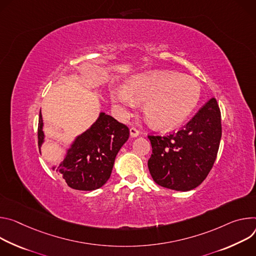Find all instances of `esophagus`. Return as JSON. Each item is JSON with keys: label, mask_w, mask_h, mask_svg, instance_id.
<instances>
[{"label": "esophagus", "mask_w": 256, "mask_h": 256, "mask_svg": "<svg viewBox=\"0 0 256 256\" xmlns=\"http://www.w3.org/2000/svg\"><path fill=\"white\" fill-rule=\"evenodd\" d=\"M130 135H131V137L135 138V137H137L139 135V131L136 128L132 127V128H130Z\"/></svg>", "instance_id": "34e87169"}]
</instances>
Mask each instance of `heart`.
Returning <instances> with one entry per match:
<instances>
[{
    "label": "heart",
    "instance_id": "1",
    "mask_svg": "<svg viewBox=\"0 0 256 256\" xmlns=\"http://www.w3.org/2000/svg\"><path fill=\"white\" fill-rule=\"evenodd\" d=\"M200 96L202 86L195 79L171 71L136 75L125 88L110 92L114 106L123 117L136 108V100L146 102V121L162 130L180 126L191 115Z\"/></svg>",
    "mask_w": 256,
    "mask_h": 256
}]
</instances>
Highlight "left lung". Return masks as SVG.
<instances>
[{
  "label": "left lung",
  "mask_w": 256,
  "mask_h": 256,
  "mask_svg": "<svg viewBox=\"0 0 256 256\" xmlns=\"http://www.w3.org/2000/svg\"><path fill=\"white\" fill-rule=\"evenodd\" d=\"M220 137V110L216 98L208 100L180 131L148 136L152 154L148 164L154 181L176 191L200 186L214 166Z\"/></svg>",
  "instance_id": "obj_1"
}]
</instances>
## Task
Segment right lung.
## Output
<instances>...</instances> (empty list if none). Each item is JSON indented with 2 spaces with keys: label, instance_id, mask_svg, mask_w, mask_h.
I'll use <instances>...</instances> for the list:
<instances>
[{
  "label": "right lung",
  "instance_id": "add662e5",
  "mask_svg": "<svg viewBox=\"0 0 256 256\" xmlns=\"http://www.w3.org/2000/svg\"><path fill=\"white\" fill-rule=\"evenodd\" d=\"M38 148L44 142L42 112L38 119ZM129 138V129L100 112L96 122L77 135L66 148L64 158L54 170L67 185L76 190L92 191L110 179L115 158Z\"/></svg>",
  "mask_w": 256,
  "mask_h": 256
}]
</instances>
